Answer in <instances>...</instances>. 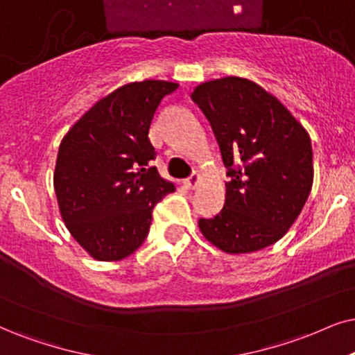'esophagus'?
Returning <instances> with one entry per match:
<instances>
[{
  "label": "esophagus",
  "instance_id": "esophagus-1",
  "mask_svg": "<svg viewBox=\"0 0 355 355\" xmlns=\"http://www.w3.org/2000/svg\"><path fill=\"white\" fill-rule=\"evenodd\" d=\"M198 182H200V175L198 173H191L190 177L188 178H185V180H183V185H185L187 188H195L196 185H198Z\"/></svg>",
  "mask_w": 355,
  "mask_h": 355
}]
</instances>
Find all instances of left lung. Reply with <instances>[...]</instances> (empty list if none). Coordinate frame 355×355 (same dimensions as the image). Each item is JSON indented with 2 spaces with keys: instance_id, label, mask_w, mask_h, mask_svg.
Segmentation results:
<instances>
[{
  "instance_id": "8db88e82",
  "label": "left lung",
  "mask_w": 355,
  "mask_h": 355,
  "mask_svg": "<svg viewBox=\"0 0 355 355\" xmlns=\"http://www.w3.org/2000/svg\"><path fill=\"white\" fill-rule=\"evenodd\" d=\"M216 137L226 201L198 226L227 254L255 252L282 239L313 185L311 139L286 107L257 83L226 77L191 93Z\"/></svg>"
}]
</instances>
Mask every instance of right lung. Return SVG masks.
<instances>
[{"label": "right lung", "mask_w": 355, "mask_h": 355, "mask_svg": "<svg viewBox=\"0 0 355 355\" xmlns=\"http://www.w3.org/2000/svg\"><path fill=\"white\" fill-rule=\"evenodd\" d=\"M177 83L124 85L96 103L58 147L53 188L67 230L98 260L131 255L149 234L154 206L175 190L150 160L149 128Z\"/></svg>", "instance_id": "obj_1"}]
</instances>
